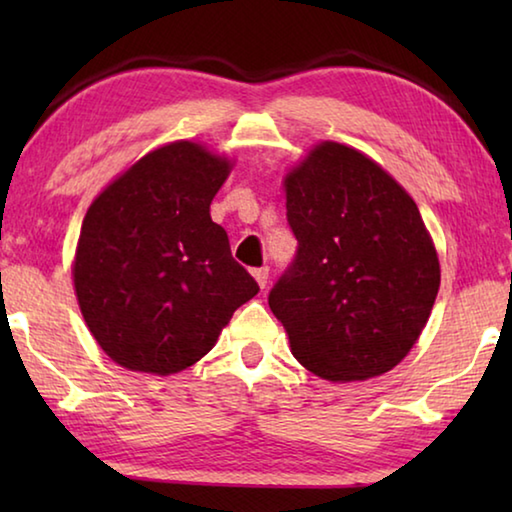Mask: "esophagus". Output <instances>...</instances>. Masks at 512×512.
<instances>
[{
  "label": "esophagus",
  "mask_w": 512,
  "mask_h": 512,
  "mask_svg": "<svg viewBox=\"0 0 512 512\" xmlns=\"http://www.w3.org/2000/svg\"><path fill=\"white\" fill-rule=\"evenodd\" d=\"M253 275H255V280H257L259 287L264 289V287H266V282H268V266H259V268H255Z\"/></svg>",
  "instance_id": "1"
}]
</instances>
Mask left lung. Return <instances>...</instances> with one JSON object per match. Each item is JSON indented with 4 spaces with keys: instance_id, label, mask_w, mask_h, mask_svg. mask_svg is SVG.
<instances>
[{
    "instance_id": "left-lung-1",
    "label": "left lung",
    "mask_w": 512,
    "mask_h": 512,
    "mask_svg": "<svg viewBox=\"0 0 512 512\" xmlns=\"http://www.w3.org/2000/svg\"><path fill=\"white\" fill-rule=\"evenodd\" d=\"M296 257L268 307L293 357L329 381L384 375L427 325L440 287L418 205L350 146L323 142L287 180Z\"/></svg>"
}]
</instances>
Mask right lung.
I'll return each instance as SVG.
<instances>
[{"label": "right lung", "mask_w": 512, "mask_h": 512, "mask_svg": "<svg viewBox=\"0 0 512 512\" xmlns=\"http://www.w3.org/2000/svg\"><path fill=\"white\" fill-rule=\"evenodd\" d=\"M230 162L201 144L144 155L90 205L74 259L81 314L119 366L173 375L219 339L257 282L210 203Z\"/></svg>", "instance_id": "1"}]
</instances>
